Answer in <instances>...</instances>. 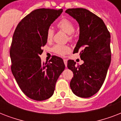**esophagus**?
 Segmentation results:
<instances>
[{"instance_id":"obj_1","label":"esophagus","mask_w":121,"mask_h":121,"mask_svg":"<svg viewBox=\"0 0 121 121\" xmlns=\"http://www.w3.org/2000/svg\"><path fill=\"white\" fill-rule=\"evenodd\" d=\"M63 61H64V63L65 65V66H67V60H66V59H64L63 60Z\"/></svg>"}]
</instances>
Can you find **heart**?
Returning a JSON list of instances; mask_svg holds the SVG:
<instances>
[{
    "instance_id": "b5f03b06",
    "label": "heart",
    "mask_w": 121,
    "mask_h": 121,
    "mask_svg": "<svg viewBox=\"0 0 121 121\" xmlns=\"http://www.w3.org/2000/svg\"><path fill=\"white\" fill-rule=\"evenodd\" d=\"M57 26L61 31H64L66 33L68 34L69 40L72 41L73 39V32L75 31V25L71 20L68 19L67 18H63L58 22V23L57 24ZM54 33H55L54 30L51 27H49L47 29L46 37V40L48 41H52L53 36H54ZM52 50L54 53H56L58 55H61V56H64L70 52L71 48L68 45L56 44L53 46Z\"/></svg>"
}]
</instances>
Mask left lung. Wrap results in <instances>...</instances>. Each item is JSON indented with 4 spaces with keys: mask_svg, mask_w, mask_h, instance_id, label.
<instances>
[{
    "mask_svg": "<svg viewBox=\"0 0 121 121\" xmlns=\"http://www.w3.org/2000/svg\"><path fill=\"white\" fill-rule=\"evenodd\" d=\"M66 13L80 26L79 39L73 53L80 52L81 65L69 60L67 66L73 72L70 88L80 97L94 95L101 88L111 61V35L101 18L87 9H68Z\"/></svg>",
    "mask_w": 121,
    "mask_h": 121,
    "instance_id": "1",
    "label": "left lung"
}]
</instances>
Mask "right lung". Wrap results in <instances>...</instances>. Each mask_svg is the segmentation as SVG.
<instances>
[{
	"label": "right lung",
	"instance_id": "1",
	"mask_svg": "<svg viewBox=\"0 0 121 121\" xmlns=\"http://www.w3.org/2000/svg\"><path fill=\"white\" fill-rule=\"evenodd\" d=\"M62 12L44 8L33 10L19 22L13 35L11 71L21 90L31 99L41 101L51 97L65 68L60 57L53 56L45 63L39 57L47 43V29Z\"/></svg>",
	"mask_w": 121,
	"mask_h": 121
}]
</instances>
